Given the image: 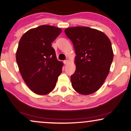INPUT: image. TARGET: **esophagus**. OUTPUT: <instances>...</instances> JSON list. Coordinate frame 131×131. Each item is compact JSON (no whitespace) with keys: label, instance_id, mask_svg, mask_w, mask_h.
I'll return each mask as SVG.
<instances>
[{"label":"esophagus","instance_id":"obj_1","mask_svg":"<svg viewBox=\"0 0 131 131\" xmlns=\"http://www.w3.org/2000/svg\"><path fill=\"white\" fill-rule=\"evenodd\" d=\"M63 63H64V64H68L69 63V60H64V62H63Z\"/></svg>","mask_w":131,"mask_h":131}]
</instances>
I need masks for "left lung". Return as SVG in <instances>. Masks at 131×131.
<instances>
[{
    "instance_id": "8db88e82",
    "label": "left lung",
    "mask_w": 131,
    "mask_h": 131,
    "mask_svg": "<svg viewBox=\"0 0 131 131\" xmlns=\"http://www.w3.org/2000/svg\"><path fill=\"white\" fill-rule=\"evenodd\" d=\"M74 44L76 69L71 76L74 89L84 95L99 90L109 74L113 59L110 40L100 30L88 27L64 30Z\"/></svg>"
}]
</instances>
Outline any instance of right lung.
<instances>
[{
    "label": "right lung",
    "instance_id": "add662e5",
    "mask_svg": "<svg viewBox=\"0 0 131 131\" xmlns=\"http://www.w3.org/2000/svg\"><path fill=\"white\" fill-rule=\"evenodd\" d=\"M60 28L42 25L24 34L19 41L16 60L23 79L35 93L45 95L54 89L63 63L58 61L51 43Z\"/></svg>",
    "mask_w": 131,
    "mask_h": 131
}]
</instances>
